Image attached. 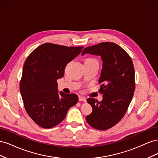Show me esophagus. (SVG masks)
Instances as JSON below:
<instances>
[{
	"label": "esophagus",
	"mask_w": 158,
	"mask_h": 158,
	"mask_svg": "<svg viewBox=\"0 0 158 158\" xmlns=\"http://www.w3.org/2000/svg\"><path fill=\"white\" fill-rule=\"evenodd\" d=\"M78 99H79V101H80V102H86V99H85L84 97L81 96V95H79V96H78Z\"/></svg>",
	"instance_id": "esophagus-1"
}]
</instances>
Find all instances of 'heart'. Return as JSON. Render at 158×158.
<instances>
[{"label": "heart", "instance_id": "1", "mask_svg": "<svg viewBox=\"0 0 158 158\" xmlns=\"http://www.w3.org/2000/svg\"><path fill=\"white\" fill-rule=\"evenodd\" d=\"M86 60H95V59H88ZM96 61V60H95Z\"/></svg>", "mask_w": 158, "mask_h": 158}]
</instances>
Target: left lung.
I'll return each instance as SVG.
<instances>
[{"label":"left lung","mask_w":158,"mask_h":158,"mask_svg":"<svg viewBox=\"0 0 158 158\" xmlns=\"http://www.w3.org/2000/svg\"><path fill=\"white\" fill-rule=\"evenodd\" d=\"M100 56L103 61L99 79L103 100L88 98L92 112L85 117L87 123L98 130H107L120 121L126 113L135 89V69L127 52L116 44L103 42L87 47L82 55Z\"/></svg>","instance_id":"left-lung-1"}]
</instances>
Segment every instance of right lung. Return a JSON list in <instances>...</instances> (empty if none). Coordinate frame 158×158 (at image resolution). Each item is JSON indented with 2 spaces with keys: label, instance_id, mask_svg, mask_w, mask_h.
<instances>
[{
  "label": "right lung",
  "instance_id": "right-lung-1",
  "mask_svg": "<svg viewBox=\"0 0 158 158\" xmlns=\"http://www.w3.org/2000/svg\"><path fill=\"white\" fill-rule=\"evenodd\" d=\"M83 48L46 43L26 60L20 89L26 111L37 125L45 128L54 127L77 103L76 94L59 93L56 80L63 77L66 64Z\"/></svg>",
  "mask_w": 158,
  "mask_h": 158
}]
</instances>
